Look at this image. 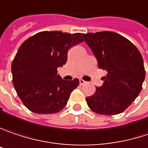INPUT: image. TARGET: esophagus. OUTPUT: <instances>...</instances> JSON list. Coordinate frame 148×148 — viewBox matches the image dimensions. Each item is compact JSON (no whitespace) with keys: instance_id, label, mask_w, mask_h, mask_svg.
<instances>
[{"instance_id":"34e87169","label":"esophagus","mask_w":148,"mask_h":148,"mask_svg":"<svg viewBox=\"0 0 148 148\" xmlns=\"http://www.w3.org/2000/svg\"><path fill=\"white\" fill-rule=\"evenodd\" d=\"M79 83H80V85H83V84L86 83V82H85L84 80H83L82 78H80V79H79Z\"/></svg>"}]
</instances>
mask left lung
Returning <instances> with one entry per match:
<instances>
[{
	"instance_id": "obj_1",
	"label": "left lung",
	"mask_w": 148,
	"mask_h": 148,
	"mask_svg": "<svg viewBox=\"0 0 148 148\" xmlns=\"http://www.w3.org/2000/svg\"><path fill=\"white\" fill-rule=\"evenodd\" d=\"M100 69L107 71L101 87L86 98L88 107L101 115H116L125 111L141 91L146 72L137 47L124 36L112 31L83 34Z\"/></svg>"
}]
</instances>
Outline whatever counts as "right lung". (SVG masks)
I'll return each instance as SVG.
<instances>
[{
	"label": "right lung",
	"mask_w": 148,
	"mask_h": 148,
	"mask_svg": "<svg viewBox=\"0 0 148 148\" xmlns=\"http://www.w3.org/2000/svg\"><path fill=\"white\" fill-rule=\"evenodd\" d=\"M83 36L42 31L19 47L12 63V83L29 111L38 114L56 113L66 106L79 80L65 81L57 75V68L66 63L71 47L83 42Z\"/></svg>",
	"instance_id": "obj_1"
}]
</instances>
